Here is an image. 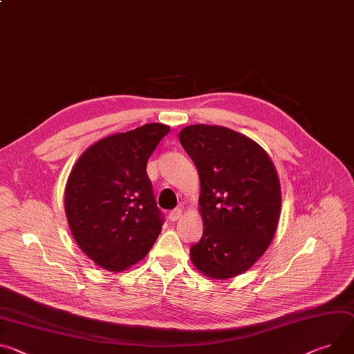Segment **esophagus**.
<instances>
[{"label": "esophagus", "instance_id": "esophagus-1", "mask_svg": "<svg viewBox=\"0 0 354 354\" xmlns=\"http://www.w3.org/2000/svg\"><path fill=\"white\" fill-rule=\"evenodd\" d=\"M169 220L171 221H176V220H179L180 217H182V209L180 207H175L174 210H171L169 212Z\"/></svg>", "mask_w": 354, "mask_h": 354}]
</instances>
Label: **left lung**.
Here are the masks:
<instances>
[{"label": "left lung", "instance_id": "8db88e82", "mask_svg": "<svg viewBox=\"0 0 354 354\" xmlns=\"http://www.w3.org/2000/svg\"><path fill=\"white\" fill-rule=\"evenodd\" d=\"M179 141L201 178L203 236L190 247L195 267L214 279L247 271L277 232L281 186L268 153L230 128L185 127Z\"/></svg>", "mask_w": 354, "mask_h": 354}]
</instances>
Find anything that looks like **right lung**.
I'll return each mask as SVG.
<instances>
[{"label": "right lung", "instance_id": "obj_1", "mask_svg": "<svg viewBox=\"0 0 354 354\" xmlns=\"http://www.w3.org/2000/svg\"><path fill=\"white\" fill-rule=\"evenodd\" d=\"M171 128L145 124L88 147L65 189L71 232L91 261L124 271L142 260L162 230L147 162Z\"/></svg>", "mask_w": 354, "mask_h": 354}]
</instances>
